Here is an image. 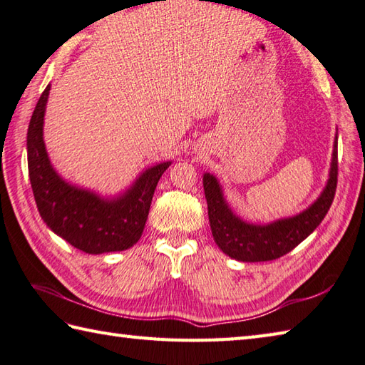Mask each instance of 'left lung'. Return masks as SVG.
I'll return each mask as SVG.
<instances>
[{
    "mask_svg": "<svg viewBox=\"0 0 365 365\" xmlns=\"http://www.w3.org/2000/svg\"><path fill=\"white\" fill-rule=\"evenodd\" d=\"M336 181H339V153L335 141L331 178L318 200L299 216L281 219L270 225H252L233 215L224 202L216 178L206 173L203 176V189L215 242L227 256L243 262H265L284 256L304 242L326 217L334 202Z\"/></svg>",
    "mask_w": 365,
    "mask_h": 365,
    "instance_id": "obj_1",
    "label": "left lung"
}]
</instances>
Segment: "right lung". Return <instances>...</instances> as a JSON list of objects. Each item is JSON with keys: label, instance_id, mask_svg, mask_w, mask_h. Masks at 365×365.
<instances>
[{"label": "right lung", "instance_id": "1", "mask_svg": "<svg viewBox=\"0 0 365 365\" xmlns=\"http://www.w3.org/2000/svg\"><path fill=\"white\" fill-rule=\"evenodd\" d=\"M49 91L47 86L41 95L26 133L29 175L39 215L52 232L79 251L101 254L128 250L141 238L157 182L170 162L144 171L125 195L114 200H103L66 184L51 167L44 148L43 123Z\"/></svg>", "mask_w": 365, "mask_h": 365}]
</instances>
